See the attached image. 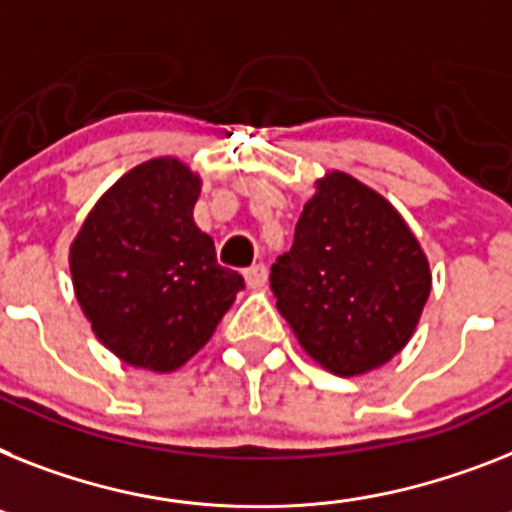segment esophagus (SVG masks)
I'll use <instances>...</instances> for the list:
<instances>
[{
  "label": "esophagus",
  "instance_id": "1",
  "mask_svg": "<svg viewBox=\"0 0 512 512\" xmlns=\"http://www.w3.org/2000/svg\"><path fill=\"white\" fill-rule=\"evenodd\" d=\"M243 277H246V285L251 287V290H259V287L266 285V266L264 264L248 266L246 272H243Z\"/></svg>",
  "mask_w": 512,
  "mask_h": 512
}]
</instances>
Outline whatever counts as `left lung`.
<instances>
[{
  "label": "left lung",
  "mask_w": 512,
  "mask_h": 512,
  "mask_svg": "<svg viewBox=\"0 0 512 512\" xmlns=\"http://www.w3.org/2000/svg\"><path fill=\"white\" fill-rule=\"evenodd\" d=\"M314 188L269 280L308 356L337 377H361L416 332L432 293L429 259L400 211L366 183L332 170Z\"/></svg>",
  "instance_id": "1"
}]
</instances>
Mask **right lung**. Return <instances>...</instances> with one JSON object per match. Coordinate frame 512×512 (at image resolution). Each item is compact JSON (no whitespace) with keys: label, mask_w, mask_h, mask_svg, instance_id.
<instances>
[{"label":"right lung","mask_w":512,"mask_h":512,"mask_svg":"<svg viewBox=\"0 0 512 512\" xmlns=\"http://www.w3.org/2000/svg\"><path fill=\"white\" fill-rule=\"evenodd\" d=\"M201 175L177 156L117 180L70 243V274L96 340L133 369L170 374L196 356L230 311L243 277L217 264L193 222Z\"/></svg>","instance_id":"1"}]
</instances>
